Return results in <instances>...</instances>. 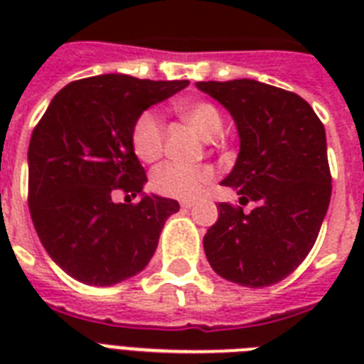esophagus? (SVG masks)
Here are the masks:
<instances>
[{"mask_svg": "<svg viewBox=\"0 0 364 364\" xmlns=\"http://www.w3.org/2000/svg\"><path fill=\"white\" fill-rule=\"evenodd\" d=\"M194 202H191V200H185V202H181V208H185V210H188V208H193Z\"/></svg>", "mask_w": 364, "mask_h": 364, "instance_id": "34e87169", "label": "esophagus"}]
</instances>
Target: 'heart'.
Here are the masks:
<instances>
[{"mask_svg":"<svg viewBox=\"0 0 364 364\" xmlns=\"http://www.w3.org/2000/svg\"><path fill=\"white\" fill-rule=\"evenodd\" d=\"M176 111L196 134L205 139L221 130V113L215 105L204 100L179 102ZM132 149L137 159L153 162L164 149V126L154 113H141L132 128ZM213 179L210 168H187L179 164H162L151 176V188L160 196L176 200H194Z\"/></svg>","mask_w":364,"mask_h":364,"instance_id":"b5f03b06","label":"heart"}]
</instances>
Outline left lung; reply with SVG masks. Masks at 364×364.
Returning a JSON list of instances; mask_svg holds the SVG:
<instances>
[{"label":"left lung","instance_id":"left-lung-1","mask_svg":"<svg viewBox=\"0 0 364 364\" xmlns=\"http://www.w3.org/2000/svg\"><path fill=\"white\" fill-rule=\"evenodd\" d=\"M234 117L240 154L223 181L241 205L221 202L204 236L211 268L228 282L268 287L300 266L328 210L333 177L325 126L299 94L253 79L196 82Z\"/></svg>","mask_w":364,"mask_h":364}]
</instances>
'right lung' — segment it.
Segmentation results:
<instances>
[{
    "mask_svg": "<svg viewBox=\"0 0 364 364\" xmlns=\"http://www.w3.org/2000/svg\"><path fill=\"white\" fill-rule=\"evenodd\" d=\"M188 81H149L109 73L70 82L31 132L28 205L56 264L87 285H115L149 264L176 200L134 198L147 181L132 149V128L153 104Z\"/></svg>",
    "mask_w": 364,
    "mask_h": 364,
    "instance_id": "right-lung-1",
    "label": "right lung"
}]
</instances>
